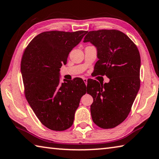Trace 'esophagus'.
Returning a JSON list of instances; mask_svg holds the SVG:
<instances>
[{
	"instance_id": "esophagus-1",
	"label": "esophagus",
	"mask_w": 159,
	"mask_h": 159,
	"mask_svg": "<svg viewBox=\"0 0 159 159\" xmlns=\"http://www.w3.org/2000/svg\"><path fill=\"white\" fill-rule=\"evenodd\" d=\"M83 80H84L85 84L87 85V78H83Z\"/></svg>"
}]
</instances>
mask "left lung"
Masks as SVG:
<instances>
[{
    "label": "left lung",
    "mask_w": 159,
    "mask_h": 159,
    "mask_svg": "<svg viewBox=\"0 0 159 159\" xmlns=\"http://www.w3.org/2000/svg\"><path fill=\"white\" fill-rule=\"evenodd\" d=\"M84 43L97 48L96 75L106 76L108 83L92 80L88 93L93 97V121L102 129L117 126L129 115L140 86V55L137 46L123 32L102 29L87 33Z\"/></svg>",
    "instance_id": "8db88e82"
}]
</instances>
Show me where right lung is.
<instances>
[{
	"label": "right lung",
	"instance_id": "add662e5",
	"mask_svg": "<svg viewBox=\"0 0 159 159\" xmlns=\"http://www.w3.org/2000/svg\"><path fill=\"white\" fill-rule=\"evenodd\" d=\"M87 33L43 32L24 52L21 72L25 96L39 120L49 129L62 131L69 129L80 99L87 92L80 78L59 82L61 67L66 64L69 53Z\"/></svg>",
	"mask_w": 159,
	"mask_h": 159
}]
</instances>
